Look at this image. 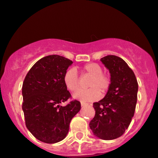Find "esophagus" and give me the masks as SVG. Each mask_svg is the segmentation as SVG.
<instances>
[{"label":"esophagus","instance_id":"1","mask_svg":"<svg viewBox=\"0 0 158 158\" xmlns=\"http://www.w3.org/2000/svg\"><path fill=\"white\" fill-rule=\"evenodd\" d=\"M88 105H89V104H87V103L81 102V106H82V107H85V106H88Z\"/></svg>","mask_w":158,"mask_h":158}]
</instances>
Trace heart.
<instances>
[{"label": "heart", "mask_w": 158, "mask_h": 158, "mask_svg": "<svg viewBox=\"0 0 158 158\" xmlns=\"http://www.w3.org/2000/svg\"><path fill=\"white\" fill-rule=\"evenodd\" d=\"M82 71L92 76L88 83V86L91 88L75 93V99L81 101H95L100 98V92L104 94L107 92L110 86V78L103 73L102 67L99 64L96 63L86 64L82 67ZM64 82L66 89L70 92H76L79 89V76L76 69L69 68L66 71L64 76Z\"/></svg>", "instance_id": "b5f03b06"}]
</instances>
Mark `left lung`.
Returning a JSON list of instances; mask_svg holds the SVG:
<instances>
[{"label": "left lung", "instance_id": "8db88e82", "mask_svg": "<svg viewBox=\"0 0 158 158\" xmlns=\"http://www.w3.org/2000/svg\"><path fill=\"white\" fill-rule=\"evenodd\" d=\"M101 61L110 73V86L105 97L93 104L95 115L89 127L96 137L113 140L120 137L130 124L139 87L133 71L122 58L107 55Z\"/></svg>", "mask_w": 158, "mask_h": 158}]
</instances>
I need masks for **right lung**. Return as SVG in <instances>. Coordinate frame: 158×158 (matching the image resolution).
<instances>
[{
    "mask_svg": "<svg viewBox=\"0 0 158 158\" xmlns=\"http://www.w3.org/2000/svg\"><path fill=\"white\" fill-rule=\"evenodd\" d=\"M73 61L60 55H49L38 60L23 84V110L26 126L39 141L54 144L62 141L69 132L73 117L80 110L79 101H72L64 82V76Z\"/></svg>",
    "mask_w": 158,
    "mask_h": 158,
    "instance_id": "1",
    "label": "right lung"
}]
</instances>
